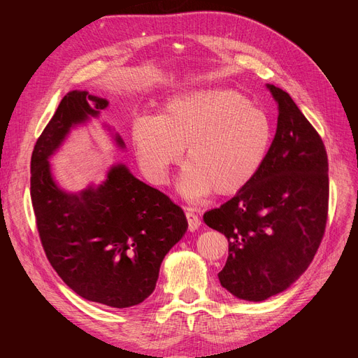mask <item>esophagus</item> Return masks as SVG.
I'll list each match as a JSON object with an SVG mask.
<instances>
[{
    "label": "esophagus",
    "mask_w": 358,
    "mask_h": 358,
    "mask_svg": "<svg viewBox=\"0 0 358 358\" xmlns=\"http://www.w3.org/2000/svg\"><path fill=\"white\" fill-rule=\"evenodd\" d=\"M185 215H187V220H188V229H189V231H196V230L199 229V227H200V224H201V221H200V218H199V215L194 213V212L189 210V209H187Z\"/></svg>",
    "instance_id": "obj_1"
}]
</instances>
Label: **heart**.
<instances>
[{
    "label": "heart",
    "mask_w": 358,
    "mask_h": 358,
    "mask_svg": "<svg viewBox=\"0 0 358 358\" xmlns=\"http://www.w3.org/2000/svg\"><path fill=\"white\" fill-rule=\"evenodd\" d=\"M272 140L268 115L231 90L178 94L161 116L145 113L133 124L138 164L157 185L167 182L187 145L188 162L178 188L188 200L246 187L264 166Z\"/></svg>",
    "instance_id": "heart-1"
}]
</instances>
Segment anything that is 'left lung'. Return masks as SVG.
Here are the masks:
<instances>
[{"mask_svg": "<svg viewBox=\"0 0 358 358\" xmlns=\"http://www.w3.org/2000/svg\"><path fill=\"white\" fill-rule=\"evenodd\" d=\"M278 128L258 175L203 221L229 239L218 273L237 299L263 301L287 289L309 267L329 215L326 146L292 101L275 85Z\"/></svg>", "mask_w": 358, "mask_h": 358, "instance_id": "1", "label": "left lung"}]
</instances>
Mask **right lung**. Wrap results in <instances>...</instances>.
I'll return each instance as SVG.
<instances>
[{
  "mask_svg": "<svg viewBox=\"0 0 358 358\" xmlns=\"http://www.w3.org/2000/svg\"><path fill=\"white\" fill-rule=\"evenodd\" d=\"M106 100L71 91L37 138L31 157V201L50 266L76 294L110 308L136 306L155 289L166 254L188 229L164 192L117 164L96 188L67 194L50 175L49 157L70 128L99 116ZM119 146L122 138L116 136Z\"/></svg>",
  "mask_w": 358,
  "mask_h": 358,
  "instance_id": "obj_1",
  "label": "right lung"
}]
</instances>
